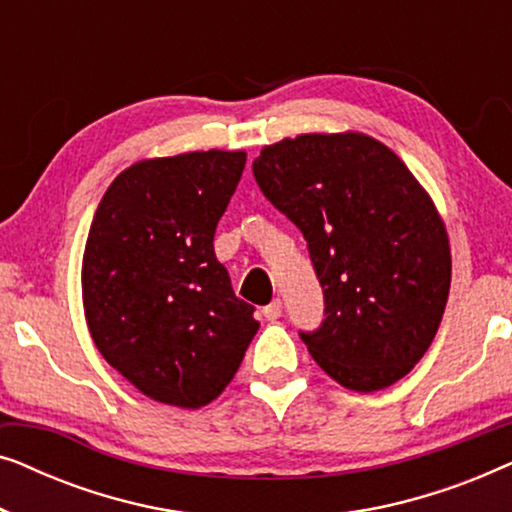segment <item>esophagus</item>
Returning a JSON list of instances; mask_svg holds the SVG:
<instances>
[{
  "label": "esophagus",
  "mask_w": 512,
  "mask_h": 512,
  "mask_svg": "<svg viewBox=\"0 0 512 512\" xmlns=\"http://www.w3.org/2000/svg\"><path fill=\"white\" fill-rule=\"evenodd\" d=\"M263 317L268 321H275V319L282 317V300L275 298L270 305H265L263 307Z\"/></svg>",
  "instance_id": "34e87169"
}]
</instances>
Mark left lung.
<instances>
[{
  "mask_svg": "<svg viewBox=\"0 0 512 512\" xmlns=\"http://www.w3.org/2000/svg\"><path fill=\"white\" fill-rule=\"evenodd\" d=\"M261 193L307 242L324 321L300 340L354 391L408 375L443 319L452 258L443 221L403 160L373 137L300 135L251 165Z\"/></svg>",
  "mask_w": 512,
  "mask_h": 512,
  "instance_id": "left-lung-1",
  "label": "left lung"
}]
</instances>
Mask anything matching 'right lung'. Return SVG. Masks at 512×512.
I'll return each instance as SVG.
<instances>
[{
	"label": "right lung",
	"mask_w": 512,
	"mask_h": 512,
	"mask_svg": "<svg viewBox=\"0 0 512 512\" xmlns=\"http://www.w3.org/2000/svg\"><path fill=\"white\" fill-rule=\"evenodd\" d=\"M247 153L195 151L118 174L83 254V307L97 349L153 401L200 408L240 368L258 331L216 261V223Z\"/></svg>",
	"instance_id": "obj_1"
}]
</instances>
